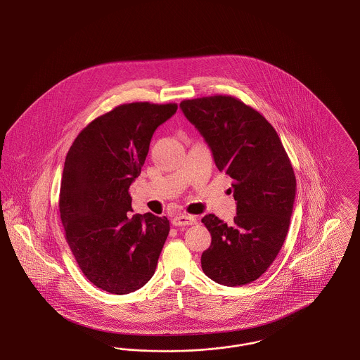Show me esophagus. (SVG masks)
Masks as SVG:
<instances>
[{"label": "esophagus", "instance_id": "34e87169", "mask_svg": "<svg viewBox=\"0 0 360 360\" xmlns=\"http://www.w3.org/2000/svg\"><path fill=\"white\" fill-rule=\"evenodd\" d=\"M172 225L175 226H182V225H193V224L197 223V219L193 217V216H188V214H179V216H175L172 219Z\"/></svg>", "mask_w": 360, "mask_h": 360}]
</instances>
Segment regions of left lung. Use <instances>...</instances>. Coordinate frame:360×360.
<instances>
[{"label": "left lung", "mask_w": 360, "mask_h": 360, "mask_svg": "<svg viewBox=\"0 0 360 360\" xmlns=\"http://www.w3.org/2000/svg\"><path fill=\"white\" fill-rule=\"evenodd\" d=\"M205 137L214 163L233 182L238 214L226 225L214 214L202 223L212 235L202 252L206 276L225 286L257 281L286 239L295 198V175L274 127L233 96H210L179 103Z\"/></svg>", "instance_id": "obj_1"}]
</instances>
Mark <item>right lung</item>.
<instances>
[{
  "label": "right lung",
  "mask_w": 360,
  "mask_h": 360,
  "mask_svg": "<svg viewBox=\"0 0 360 360\" xmlns=\"http://www.w3.org/2000/svg\"><path fill=\"white\" fill-rule=\"evenodd\" d=\"M176 109V103L119 105L89 122L66 155L60 220L81 271L101 290L128 294L154 275L170 221L153 213L131 216L128 190L155 129Z\"/></svg>",
  "instance_id": "add662e5"
}]
</instances>
